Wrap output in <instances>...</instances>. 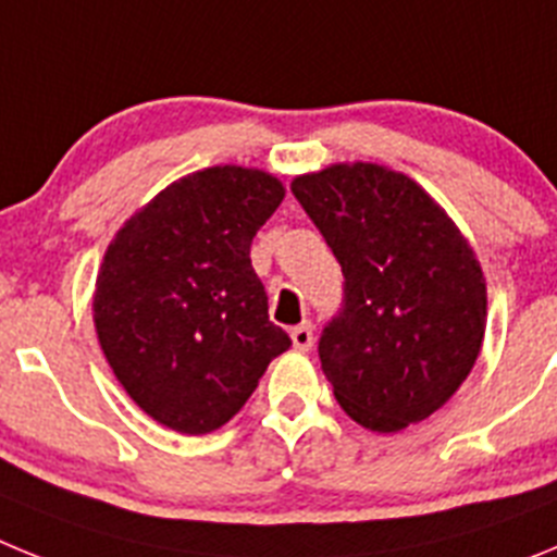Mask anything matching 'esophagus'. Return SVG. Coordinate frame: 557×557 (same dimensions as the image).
Segmentation results:
<instances>
[{
	"mask_svg": "<svg viewBox=\"0 0 557 557\" xmlns=\"http://www.w3.org/2000/svg\"><path fill=\"white\" fill-rule=\"evenodd\" d=\"M289 337H293V348L295 351H309L312 348V323H301V326H295L293 332H289Z\"/></svg>",
	"mask_w": 557,
	"mask_h": 557,
	"instance_id": "34e87169",
	"label": "esophagus"
}]
</instances>
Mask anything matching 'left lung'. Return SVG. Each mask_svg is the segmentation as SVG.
<instances>
[{
  "instance_id": "obj_1",
  "label": "left lung",
  "mask_w": 557,
  "mask_h": 557,
  "mask_svg": "<svg viewBox=\"0 0 557 557\" xmlns=\"http://www.w3.org/2000/svg\"><path fill=\"white\" fill-rule=\"evenodd\" d=\"M293 195L343 268L318 354L339 407L371 432L418 424L455 396L485 334L474 250L412 178L379 164L298 175Z\"/></svg>"
}]
</instances>
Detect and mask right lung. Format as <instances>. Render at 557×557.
<instances>
[{
	"label": "right lung",
	"instance_id": "add662e5",
	"mask_svg": "<svg viewBox=\"0 0 557 557\" xmlns=\"http://www.w3.org/2000/svg\"><path fill=\"white\" fill-rule=\"evenodd\" d=\"M282 200L268 172L209 166L159 191L108 245L97 337L152 421L184 435L220 430L289 348L250 264L256 231Z\"/></svg>",
	"mask_w": 557,
	"mask_h": 557
}]
</instances>
